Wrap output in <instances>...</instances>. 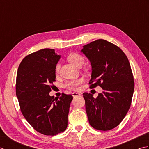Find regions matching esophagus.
Listing matches in <instances>:
<instances>
[{
    "label": "esophagus",
    "instance_id": "esophagus-1",
    "mask_svg": "<svg viewBox=\"0 0 149 149\" xmlns=\"http://www.w3.org/2000/svg\"><path fill=\"white\" fill-rule=\"evenodd\" d=\"M72 94V96L73 97L79 96V95H81L79 93H77V92H73Z\"/></svg>",
    "mask_w": 149,
    "mask_h": 149
}]
</instances>
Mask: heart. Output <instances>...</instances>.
Returning a JSON list of instances; mask_svg holds the SVG:
<instances>
[{
  "label": "heart",
  "mask_w": 149,
  "mask_h": 149,
  "mask_svg": "<svg viewBox=\"0 0 149 149\" xmlns=\"http://www.w3.org/2000/svg\"><path fill=\"white\" fill-rule=\"evenodd\" d=\"M68 61L72 63L73 65H75L77 67H81V66L83 65L84 62V59L83 56L81 55L80 54H78L76 52H72L70 53L68 56L67 58ZM60 68V65L57 64L56 66V73L57 74H58L59 72ZM83 79H77L75 80H70L66 81L65 84V87L66 88L70 90H76L78 88V86L80 84L83 83Z\"/></svg>",
  "instance_id": "obj_1"
}]
</instances>
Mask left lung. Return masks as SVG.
Segmentation results:
<instances>
[{"label": "left lung", "mask_w": 149, "mask_h": 149, "mask_svg": "<svg viewBox=\"0 0 149 149\" xmlns=\"http://www.w3.org/2000/svg\"><path fill=\"white\" fill-rule=\"evenodd\" d=\"M81 52L91 63L90 88L99 86L103 90L96 99L83 93L89 123L97 130H111L130 108L134 89L130 63L118 46L102 39L85 45Z\"/></svg>", "instance_id": "1"}]
</instances>
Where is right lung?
Wrapping results in <instances>:
<instances>
[{"label": "right lung", "instance_id": "obj_1", "mask_svg": "<svg viewBox=\"0 0 149 149\" xmlns=\"http://www.w3.org/2000/svg\"><path fill=\"white\" fill-rule=\"evenodd\" d=\"M60 58L54 49H42L25 57L18 68L16 94L21 112L29 124L44 135L58 134L68 125L72 95L63 93L59 99L49 95Z\"/></svg>", "mask_w": 149, "mask_h": 149}]
</instances>
